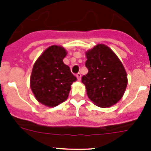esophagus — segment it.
Returning a JSON list of instances; mask_svg holds the SVG:
<instances>
[{"mask_svg": "<svg viewBox=\"0 0 151 151\" xmlns=\"http://www.w3.org/2000/svg\"><path fill=\"white\" fill-rule=\"evenodd\" d=\"M76 77H77V79H78V81H80L81 79V74L80 73H77V75H76Z\"/></svg>", "mask_w": 151, "mask_h": 151, "instance_id": "obj_1", "label": "esophagus"}]
</instances>
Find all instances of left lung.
I'll list each match as a JSON object with an SVG mask.
<instances>
[{"instance_id":"1","label":"left lung","mask_w":151,"mask_h":151,"mask_svg":"<svg viewBox=\"0 0 151 151\" xmlns=\"http://www.w3.org/2000/svg\"><path fill=\"white\" fill-rule=\"evenodd\" d=\"M88 70L82 77L88 97L97 106L110 107L122 99L128 75L123 64L108 46L98 44L85 52Z\"/></svg>"}]
</instances>
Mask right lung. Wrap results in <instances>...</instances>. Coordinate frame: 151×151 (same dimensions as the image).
<instances>
[{"label":"right lung","instance_id":"add662e5","mask_svg":"<svg viewBox=\"0 0 151 151\" xmlns=\"http://www.w3.org/2000/svg\"><path fill=\"white\" fill-rule=\"evenodd\" d=\"M66 55L63 46L52 45L42 52L33 66L30 88L37 100L48 107L66 100L71 85L77 81L63 61Z\"/></svg>","mask_w":151,"mask_h":151}]
</instances>
